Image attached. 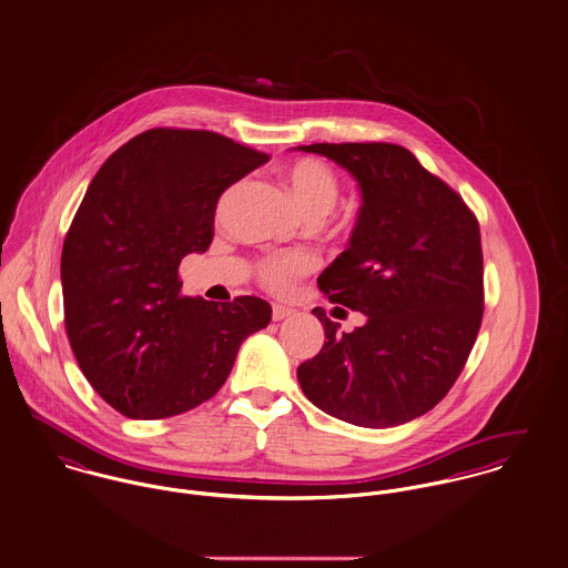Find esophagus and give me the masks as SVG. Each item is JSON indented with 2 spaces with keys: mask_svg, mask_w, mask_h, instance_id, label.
<instances>
[{
  "mask_svg": "<svg viewBox=\"0 0 568 568\" xmlns=\"http://www.w3.org/2000/svg\"><path fill=\"white\" fill-rule=\"evenodd\" d=\"M293 311L291 308H286V306H282V304H273V322H282V320H286L288 315H291Z\"/></svg>",
  "mask_w": 568,
  "mask_h": 568,
  "instance_id": "34e87169",
  "label": "esophagus"
}]
</instances>
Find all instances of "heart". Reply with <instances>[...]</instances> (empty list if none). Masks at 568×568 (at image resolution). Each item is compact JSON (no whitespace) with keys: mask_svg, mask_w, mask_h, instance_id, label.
I'll return each mask as SVG.
<instances>
[{"mask_svg":"<svg viewBox=\"0 0 568 568\" xmlns=\"http://www.w3.org/2000/svg\"><path fill=\"white\" fill-rule=\"evenodd\" d=\"M282 176L286 181V187L295 205L311 221L324 219L338 201L341 181L332 170V165H327L317 158H300L286 163L282 168ZM315 264H317L315 257L302 251L271 255L257 264V277L262 286H266L268 291L282 293L297 277L311 273Z\"/></svg>","mask_w":568,"mask_h":568,"instance_id":"b5f03b06","label":"heart"}]
</instances>
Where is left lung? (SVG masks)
Listing matches in <instances>:
<instances>
[{
	"mask_svg": "<svg viewBox=\"0 0 568 568\" xmlns=\"http://www.w3.org/2000/svg\"><path fill=\"white\" fill-rule=\"evenodd\" d=\"M343 165L363 194L347 248L317 284L365 315L297 367L302 392L343 422L389 428L437 405L462 374L484 320V253L475 214L410 151L385 142L297 146ZM341 311V308H336Z\"/></svg>",
	"mask_w": 568,
	"mask_h": 568,
	"instance_id": "obj_1",
	"label": "left lung"
}]
</instances>
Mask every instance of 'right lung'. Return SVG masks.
Masks as SVG:
<instances>
[{
	"instance_id": "right-lung-1",
	"label": "right lung",
	"mask_w": 568,
	"mask_h": 568,
	"mask_svg": "<svg viewBox=\"0 0 568 568\" xmlns=\"http://www.w3.org/2000/svg\"><path fill=\"white\" fill-rule=\"evenodd\" d=\"M268 155L212 131L151 129L91 179L61 255L68 338L98 396L133 419L210 400L271 322L253 295H181L179 264L214 239L221 194Z\"/></svg>"
}]
</instances>
